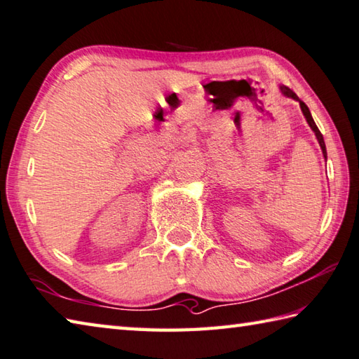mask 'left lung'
Here are the masks:
<instances>
[{"mask_svg": "<svg viewBox=\"0 0 359 359\" xmlns=\"http://www.w3.org/2000/svg\"><path fill=\"white\" fill-rule=\"evenodd\" d=\"M278 88H280V91H282V95H285V96H287V97H292L294 101H299V104H300V109H302V114H304V116H305V119H306L308 126H310L311 130L314 132L316 138H318L319 146H320V149H322V154H324V157H325V160H327V149H325V142H324V137H322L320 130L318 129V126H316L314 119H313V116H311V111H310V109L306 107V104H305L304 101H300V100H299L297 95L294 93V91H292L291 88H287V87H285V86H280Z\"/></svg>", "mask_w": 359, "mask_h": 359, "instance_id": "1", "label": "left lung"}]
</instances>
